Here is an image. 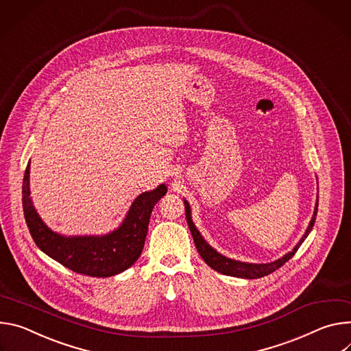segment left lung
I'll list each match as a JSON object with an SVG mask.
<instances>
[{
	"label": "left lung",
	"mask_w": 351,
	"mask_h": 351,
	"mask_svg": "<svg viewBox=\"0 0 351 351\" xmlns=\"http://www.w3.org/2000/svg\"><path fill=\"white\" fill-rule=\"evenodd\" d=\"M185 205V217H186V223L188 227L191 230V234L193 237V243L197 245V250L199 252V255L202 256V259L219 274L227 275V276H234V278H243V279H259L263 276H267L270 274H274V271L279 267H282L290 258L294 256V254L297 252V250L300 248V245L304 243V240L306 239V236L311 232L314 227L315 219H317V213H318V202L315 206V212L313 219H311V223L305 231V234L302 236V239L300 240V243L294 247V250L291 252H289L287 255H285L283 258L271 262V263H263V265H254V263H244V262H237V261H232L228 259L223 255H220L219 252H216L199 234V231L197 230L195 224L192 223L191 220V210H189V205L186 201H184Z\"/></svg>",
	"instance_id": "obj_1"
}]
</instances>
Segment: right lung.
<instances>
[{"label": "right lung", "instance_id": "right-lung-1", "mask_svg": "<svg viewBox=\"0 0 351 351\" xmlns=\"http://www.w3.org/2000/svg\"><path fill=\"white\" fill-rule=\"evenodd\" d=\"M29 163L23 174L22 204L30 236L36 245L76 274L92 278L119 275L139 258L154 205L166 195L165 184L139 195L120 228L104 237L65 239L53 232L36 213L29 198Z\"/></svg>", "mask_w": 351, "mask_h": 351}]
</instances>
